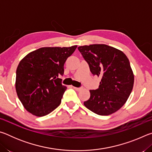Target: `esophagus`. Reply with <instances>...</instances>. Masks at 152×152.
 Wrapping results in <instances>:
<instances>
[{
	"mask_svg": "<svg viewBox=\"0 0 152 152\" xmlns=\"http://www.w3.org/2000/svg\"><path fill=\"white\" fill-rule=\"evenodd\" d=\"M73 88L76 90V91H82V89H83V87H73Z\"/></svg>",
	"mask_w": 152,
	"mask_h": 152,
	"instance_id": "1",
	"label": "esophagus"
}]
</instances>
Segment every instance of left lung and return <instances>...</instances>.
<instances>
[{
  "label": "left lung",
  "mask_w": 152,
  "mask_h": 152,
  "mask_svg": "<svg viewBox=\"0 0 152 152\" xmlns=\"http://www.w3.org/2000/svg\"><path fill=\"white\" fill-rule=\"evenodd\" d=\"M94 76L101 77L99 88L91 90L84 101L87 109L99 115H109L124 104L132 91L134 75L123 51L104 44L78 48Z\"/></svg>",
  "instance_id": "left-lung-1"
}]
</instances>
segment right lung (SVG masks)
Segmentation results:
<instances>
[{"label":"right lung","mask_w":152,"mask_h":152,"mask_svg":"<svg viewBox=\"0 0 152 152\" xmlns=\"http://www.w3.org/2000/svg\"><path fill=\"white\" fill-rule=\"evenodd\" d=\"M77 48H42L27 54L16 71L15 88L20 101L27 111L43 117L61 103L66 86L60 76L67 58Z\"/></svg>","instance_id":"1"}]
</instances>
